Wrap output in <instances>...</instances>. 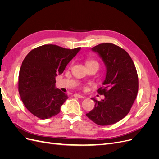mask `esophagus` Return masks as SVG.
Segmentation results:
<instances>
[{"instance_id":"1","label":"esophagus","mask_w":159,"mask_h":159,"mask_svg":"<svg viewBox=\"0 0 159 159\" xmlns=\"http://www.w3.org/2000/svg\"><path fill=\"white\" fill-rule=\"evenodd\" d=\"M74 97H76V98H84V96L81 95H80V94H78V93H75L74 95Z\"/></svg>"}]
</instances>
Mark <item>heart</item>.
Listing matches in <instances>:
<instances>
[{
  "label": "heart",
  "mask_w": 159,
  "mask_h": 159,
  "mask_svg": "<svg viewBox=\"0 0 159 159\" xmlns=\"http://www.w3.org/2000/svg\"><path fill=\"white\" fill-rule=\"evenodd\" d=\"M98 64V62L94 61V60H88L86 61V62H85L86 66L89 65V64Z\"/></svg>",
  "instance_id": "obj_1"
}]
</instances>
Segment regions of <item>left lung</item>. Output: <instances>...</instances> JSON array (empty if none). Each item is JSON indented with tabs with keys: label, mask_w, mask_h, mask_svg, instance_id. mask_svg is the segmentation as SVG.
<instances>
[{
	"label": "left lung",
	"mask_w": 159,
	"mask_h": 159,
	"mask_svg": "<svg viewBox=\"0 0 159 159\" xmlns=\"http://www.w3.org/2000/svg\"><path fill=\"white\" fill-rule=\"evenodd\" d=\"M91 50L98 53L105 66L103 87L98 89L105 98L100 102L91 98L95 106L86 116L99 125H109L119 121L130 111L138 92L137 70L128 53L118 46L103 43Z\"/></svg>",
	"instance_id": "8db88e82"
}]
</instances>
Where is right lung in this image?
Segmentation results:
<instances>
[{
    "instance_id": "right-lung-1",
    "label": "right lung",
    "mask_w": 159,
    "mask_h": 159,
    "mask_svg": "<svg viewBox=\"0 0 159 159\" xmlns=\"http://www.w3.org/2000/svg\"><path fill=\"white\" fill-rule=\"evenodd\" d=\"M47 44L31 50L24 59L19 71L18 91L24 105L36 117L47 119L60 112L68 98L56 88V77L80 51Z\"/></svg>"
}]
</instances>
